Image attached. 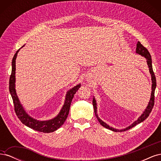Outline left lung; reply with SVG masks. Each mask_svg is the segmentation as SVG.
<instances>
[{"mask_svg":"<svg viewBox=\"0 0 161 161\" xmlns=\"http://www.w3.org/2000/svg\"><path fill=\"white\" fill-rule=\"evenodd\" d=\"M137 47H136V53H139L141 56H142L144 57H145L147 58V64L149 68V71L150 73L151 74V76H152V82H153V85H152V92H151V97H150V99L149 101V103L147 106V109H145V111H144V113L141 115V116L140 118L136 120V121L131 124V125L128 126V128H126L124 130H116L114 129L111 127H109V125H108V124H106L105 122H103V121L101 120L99 117L97 116V103H96V101L95 99V98L92 99V105H93V108H94V111H95V116L97 117V119H98L99 122L100 123V124L101 125H103V127L109 129L112 131H126L128 130L131 128L134 127L135 125H136L137 124L142 122V121L147 119L148 117L149 116L150 114L151 113V111H152V109L154 107V91H155V89H156V86H157V81H156V77L154 75V73L153 72V66H152V59H151V56L149 52L148 51V50L144 46H142L141 44V43L140 42H138L137 45H136Z\"/></svg>","mask_w":161,"mask_h":161,"instance_id":"left-lung-1","label":"left lung"}]
</instances>
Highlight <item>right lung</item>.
I'll return each mask as SVG.
<instances>
[{
    "instance_id": "obj_1",
    "label": "right lung",
    "mask_w": 161,
    "mask_h": 161,
    "mask_svg": "<svg viewBox=\"0 0 161 161\" xmlns=\"http://www.w3.org/2000/svg\"><path fill=\"white\" fill-rule=\"evenodd\" d=\"M19 50L16 52L15 54L14 55L13 58L12 71L11 75L10 76V79H9V91H10V93L11 95L12 99L13 101L14 111H15L16 115L18 117L19 120H20L23 124H25L26 126H27V127L32 128L34 130L40 131V132H53V131H54L59 128L60 126L64 123V121H66L68 115H69V113L72 100L76 91L80 88V85H76V86L73 87V88L70 89L69 91H68L66 96L64 105L62 108L59 114H58L55 118L48 121H37L31 118V117L24 111V109L23 108V107L21 105L17 96L15 88H14V82H15V60Z\"/></svg>"
}]
</instances>
